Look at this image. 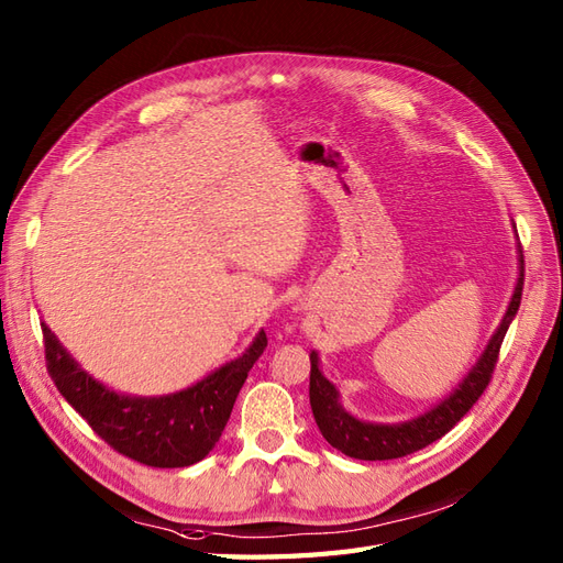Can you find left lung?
I'll return each instance as SVG.
<instances>
[{
    "instance_id": "left-lung-1",
    "label": "left lung",
    "mask_w": 563,
    "mask_h": 563,
    "mask_svg": "<svg viewBox=\"0 0 563 563\" xmlns=\"http://www.w3.org/2000/svg\"><path fill=\"white\" fill-rule=\"evenodd\" d=\"M515 233H517V227H515ZM517 262H519V276H517L512 299L507 303V311L496 332L492 334V339H488L486 349L482 351L475 365L470 367V372L463 376L461 384L453 388L442 402H438L419 416H413V419L397 421V423H372V421L357 419V416L343 409L336 386L320 372L318 351H311V388H308V395H311V409L322 438L351 459L390 461V459H402L407 453H413L432 444L434 440H440L442 434H446L453 426H456L463 416L473 409V405L486 390L488 380H492L500 343L505 339L507 328H510V322L519 311L521 289H523V255H521L519 243H517Z\"/></svg>"
}]
</instances>
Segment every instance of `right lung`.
Masks as SVG:
<instances>
[{
	"label": "right lung",
	"instance_id": "obj_1",
	"mask_svg": "<svg viewBox=\"0 0 563 563\" xmlns=\"http://www.w3.org/2000/svg\"><path fill=\"white\" fill-rule=\"evenodd\" d=\"M46 367L65 400L123 456L152 467H187L220 442L247 372L266 349L264 330L243 355L194 386L156 395H125L90 376L42 322Z\"/></svg>",
	"mask_w": 563,
	"mask_h": 563
}]
</instances>
